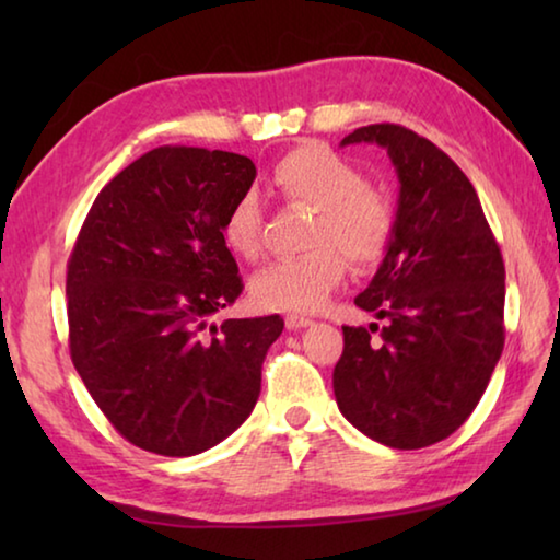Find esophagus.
<instances>
[{
	"instance_id": "34e87169",
	"label": "esophagus",
	"mask_w": 560,
	"mask_h": 560,
	"mask_svg": "<svg viewBox=\"0 0 560 560\" xmlns=\"http://www.w3.org/2000/svg\"><path fill=\"white\" fill-rule=\"evenodd\" d=\"M311 324H314V320L306 318V316H299V314H291V316H287V328H289V330L306 328V326H311Z\"/></svg>"
}]
</instances>
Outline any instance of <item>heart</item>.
Returning <instances> with one entry per match:
<instances>
[{"instance_id": "1", "label": "heart", "mask_w": 560, "mask_h": 560, "mask_svg": "<svg viewBox=\"0 0 560 560\" xmlns=\"http://www.w3.org/2000/svg\"><path fill=\"white\" fill-rule=\"evenodd\" d=\"M273 192L314 210L306 246L293 259L273 261L252 279L261 308L303 314L326 303L346 277L348 261L368 267L383 257L395 232L390 200L368 187L360 170L326 145H301L271 170ZM226 246L242 259L261 254V205L252 192L236 197L224 220Z\"/></svg>"}]
</instances>
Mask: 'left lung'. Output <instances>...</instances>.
Returning a JSON list of instances; mask_svg holds the SVG:
<instances>
[{"mask_svg":"<svg viewBox=\"0 0 560 560\" xmlns=\"http://www.w3.org/2000/svg\"><path fill=\"white\" fill-rule=\"evenodd\" d=\"M387 150L400 179L395 232L355 306L385 318L343 326L334 371L338 410L368 438L420 450L450 438L485 395L504 350V259L477 189L454 160L393 122L340 145Z\"/></svg>","mask_w":560,"mask_h":560,"instance_id":"obj_1","label":"left lung"}]
</instances>
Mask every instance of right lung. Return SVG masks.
Returning <instances> with one entry per match:
<instances>
[{
	"instance_id": "obj_1",
	"label": "right lung",
	"mask_w": 560,
	"mask_h": 560,
	"mask_svg": "<svg viewBox=\"0 0 560 560\" xmlns=\"http://www.w3.org/2000/svg\"><path fill=\"white\" fill-rule=\"evenodd\" d=\"M257 167L165 145L101 189L66 273L71 360L130 444L192 457L252 415L283 318L214 316L242 293L224 220Z\"/></svg>"
}]
</instances>
